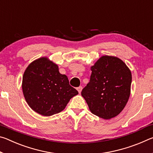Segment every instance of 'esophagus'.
Listing matches in <instances>:
<instances>
[{"label": "esophagus", "mask_w": 153, "mask_h": 153, "mask_svg": "<svg viewBox=\"0 0 153 153\" xmlns=\"http://www.w3.org/2000/svg\"><path fill=\"white\" fill-rule=\"evenodd\" d=\"M77 91H78L79 93H81L82 90V86H79V87L77 88Z\"/></svg>", "instance_id": "34e87169"}]
</instances>
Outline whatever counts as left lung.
<instances>
[{
    "label": "left lung",
    "mask_w": 153,
    "mask_h": 153,
    "mask_svg": "<svg viewBox=\"0 0 153 153\" xmlns=\"http://www.w3.org/2000/svg\"><path fill=\"white\" fill-rule=\"evenodd\" d=\"M92 74L82 96L94 115L105 120L118 115L130 95L131 73L116 56L105 55L91 67Z\"/></svg>",
    "instance_id": "left-lung-1"
}]
</instances>
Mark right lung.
<instances>
[{
    "mask_svg": "<svg viewBox=\"0 0 153 153\" xmlns=\"http://www.w3.org/2000/svg\"><path fill=\"white\" fill-rule=\"evenodd\" d=\"M22 90L30 108L46 117L60 113L78 94L65 75L59 73L57 65L47 57L36 59L28 65L23 76Z\"/></svg>",
    "mask_w": 153,
    "mask_h": 153,
    "instance_id": "add662e5",
    "label": "right lung"
}]
</instances>
